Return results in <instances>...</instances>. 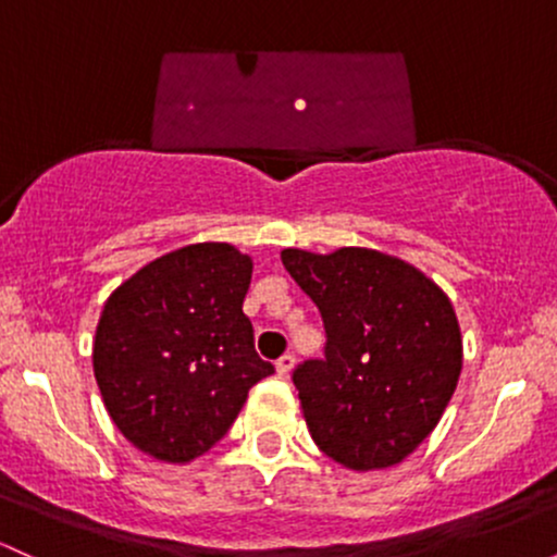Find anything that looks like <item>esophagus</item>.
<instances>
[{
  "label": "esophagus",
  "mask_w": 557,
  "mask_h": 557,
  "mask_svg": "<svg viewBox=\"0 0 557 557\" xmlns=\"http://www.w3.org/2000/svg\"><path fill=\"white\" fill-rule=\"evenodd\" d=\"M293 364H296V357H293V354H283V357H280L277 362H274V368H277L280 375H290Z\"/></svg>",
  "instance_id": "esophagus-1"
}]
</instances>
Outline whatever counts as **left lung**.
<instances>
[{"label":"left lung","instance_id":"left-lung-1","mask_svg":"<svg viewBox=\"0 0 557 557\" xmlns=\"http://www.w3.org/2000/svg\"><path fill=\"white\" fill-rule=\"evenodd\" d=\"M283 264L317 304L327 338L325 359L293 370L311 438L351 470L396 466L436 428L460 377L447 293L370 248H285Z\"/></svg>","mask_w":557,"mask_h":557}]
</instances>
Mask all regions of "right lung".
<instances>
[{"label": "right lung", "mask_w": 557, "mask_h": 557, "mask_svg": "<svg viewBox=\"0 0 557 557\" xmlns=\"http://www.w3.org/2000/svg\"><path fill=\"white\" fill-rule=\"evenodd\" d=\"M253 261L230 243H195L113 290L95 335V377L115 428L145 455L209 451L274 368L243 314Z\"/></svg>", "instance_id": "right-lung-1"}]
</instances>
